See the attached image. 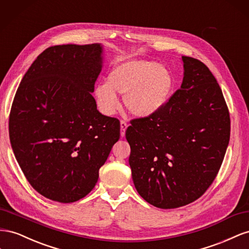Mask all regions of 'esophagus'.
Returning <instances> with one entry per match:
<instances>
[{"instance_id": "1", "label": "esophagus", "mask_w": 249, "mask_h": 249, "mask_svg": "<svg viewBox=\"0 0 249 249\" xmlns=\"http://www.w3.org/2000/svg\"><path fill=\"white\" fill-rule=\"evenodd\" d=\"M120 126H121V137L123 138L125 136V131L127 129V127H128V124H127L125 121H121Z\"/></svg>"}]
</instances>
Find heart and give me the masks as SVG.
Masks as SVG:
<instances>
[{
	"label": "heart",
	"mask_w": 249,
	"mask_h": 249,
	"mask_svg": "<svg viewBox=\"0 0 249 249\" xmlns=\"http://www.w3.org/2000/svg\"><path fill=\"white\" fill-rule=\"evenodd\" d=\"M174 76L169 68L145 59L119 62L111 69L107 82L96 84L94 97L99 109L106 116L120 108L119 95L133 116L148 118L159 112L172 94Z\"/></svg>",
	"instance_id": "obj_1"
}]
</instances>
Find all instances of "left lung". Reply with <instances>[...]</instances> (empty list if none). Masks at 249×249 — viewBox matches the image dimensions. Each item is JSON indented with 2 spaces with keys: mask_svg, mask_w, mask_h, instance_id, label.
<instances>
[{
  "mask_svg": "<svg viewBox=\"0 0 249 249\" xmlns=\"http://www.w3.org/2000/svg\"><path fill=\"white\" fill-rule=\"evenodd\" d=\"M180 89L155 115L126 130L138 193L154 207L176 209L198 199L214 181L231 134L222 90L209 68L182 56Z\"/></svg>",
  "mask_w": 249,
  "mask_h": 249,
  "instance_id": "1",
  "label": "left lung"
}]
</instances>
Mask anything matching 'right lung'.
<instances>
[{
    "label": "right lung",
    "mask_w": 249,
    "mask_h": 249,
    "mask_svg": "<svg viewBox=\"0 0 249 249\" xmlns=\"http://www.w3.org/2000/svg\"><path fill=\"white\" fill-rule=\"evenodd\" d=\"M101 44L50 47L33 61L12 103L9 138L27 180L48 199L75 202L94 189L120 139L118 119L97 109Z\"/></svg>",
    "instance_id": "1"
}]
</instances>
